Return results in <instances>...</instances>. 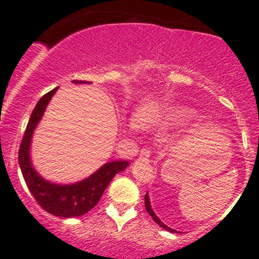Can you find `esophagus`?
<instances>
[{"mask_svg":"<svg viewBox=\"0 0 259 259\" xmlns=\"http://www.w3.org/2000/svg\"><path fill=\"white\" fill-rule=\"evenodd\" d=\"M150 154H151V151L149 150L148 148H144V149H142V151H140L139 158L143 159V160H149V158H150Z\"/></svg>","mask_w":259,"mask_h":259,"instance_id":"obj_1","label":"esophagus"}]
</instances>
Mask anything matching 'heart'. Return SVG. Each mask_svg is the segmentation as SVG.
<instances>
[{"mask_svg": "<svg viewBox=\"0 0 259 259\" xmlns=\"http://www.w3.org/2000/svg\"><path fill=\"white\" fill-rule=\"evenodd\" d=\"M192 115V111L189 109L183 108V106H170L159 113L155 120L164 125L182 124V122L190 120Z\"/></svg>", "mask_w": 259, "mask_h": 259, "instance_id": "b5f03b06", "label": "heart"}]
</instances>
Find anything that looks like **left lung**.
Here are the masks:
<instances>
[{
    "label": "left lung",
    "mask_w": 259,
    "mask_h": 259,
    "mask_svg": "<svg viewBox=\"0 0 259 259\" xmlns=\"http://www.w3.org/2000/svg\"><path fill=\"white\" fill-rule=\"evenodd\" d=\"M145 209H146V211H148L149 214H150L151 215V218L154 219V222H155L156 224H159V226L161 227V228H164V229H166V231H169V232H171V233H174V232H177L176 229H171V228H169L168 226H165V224L163 223V222L160 221V219L158 218V217H156V214L154 213V210L151 209V205H150V200H149V195H148V193H146L145 194Z\"/></svg>",
    "instance_id": "8db88e82"
}]
</instances>
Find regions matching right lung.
I'll return each mask as SVG.
<instances>
[{
    "label": "right lung",
    "instance_id": "1",
    "mask_svg": "<svg viewBox=\"0 0 259 259\" xmlns=\"http://www.w3.org/2000/svg\"><path fill=\"white\" fill-rule=\"evenodd\" d=\"M72 82L88 83L86 81L77 80H74ZM56 90L57 88L44 95L36 104L21 143L20 151H18V164L28 190L44 209L52 215L74 218V217L83 215L93 209L100 200L109 183L117 173L125 170L130 163L126 160H114L106 163L90 177L74 184H56L44 179L32 166L30 155L31 140L36 126L42 119L44 113Z\"/></svg>",
    "mask_w": 259,
    "mask_h": 259
}]
</instances>
